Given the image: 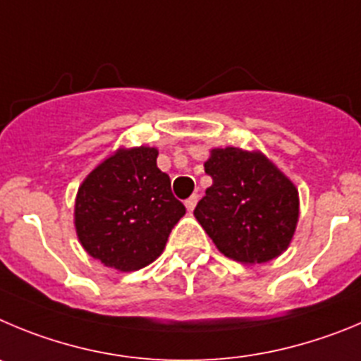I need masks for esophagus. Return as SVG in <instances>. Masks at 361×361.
<instances>
[{"mask_svg": "<svg viewBox=\"0 0 361 361\" xmlns=\"http://www.w3.org/2000/svg\"><path fill=\"white\" fill-rule=\"evenodd\" d=\"M196 203H197V196H196V194H192V196H190L187 201H185V207H187L188 212H192L194 207H196Z\"/></svg>", "mask_w": 361, "mask_h": 361, "instance_id": "obj_1", "label": "esophagus"}]
</instances>
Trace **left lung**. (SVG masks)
<instances>
[{
	"label": "left lung",
	"mask_w": 361,
	"mask_h": 361,
	"mask_svg": "<svg viewBox=\"0 0 361 361\" xmlns=\"http://www.w3.org/2000/svg\"><path fill=\"white\" fill-rule=\"evenodd\" d=\"M204 173L212 185L194 216L223 255L261 264L290 246L298 221V190L262 152L212 149Z\"/></svg>",
	"instance_id": "8db88e82"
}]
</instances>
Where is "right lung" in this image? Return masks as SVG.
<instances>
[{"label": "right lung", "mask_w": 361, "mask_h": 361, "mask_svg": "<svg viewBox=\"0 0 361 361\" xmlns=\"http://www.w3.org/2000/svg\"><path fill=\"white\" fill-rule=\"evenodd\" d=\"M158 149H118L87 174L75 200L82 248L104 266L135 271L164 252L185 207L157 165Z\"/></svg>", "instance_id": "right-lung-1"}]
</instances>
